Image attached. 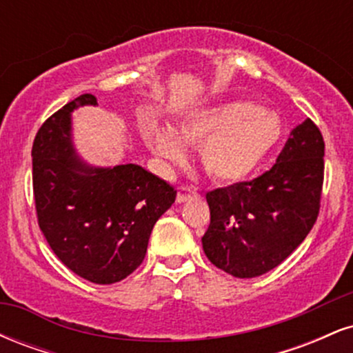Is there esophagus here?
<instances>
[{"label": "esophagus", "instance_id": "34e87169", "mask_svg": "<svg viewBox=\"0 0 353 353\" xmlns=\"http://www.w3.org/2000/svg\"><path fill=\"white\" fill-rule=\"evenodd\" d=\"M197 196L199 194H197L196 188H192V185H181V188H177V202H185Z\"/></svg>", "mask_w": 353, "mask_h": 353}]
</instances>
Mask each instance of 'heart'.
Masks as SVG:
<instances>
[{
	"label": "heart",
	"mask_w": 353,
	"mask_h": 353,
	"mask_svg": "<svg viewBox=\"0 0 353 353\" xmlns=\"http://www.w3.org/2000/svg\"><path fill=\"white\" fill-rule=\"evenodd\" d=\"M282 134L281 119L245 101L210 106L185 117L176 129L156 121L144 125V137L165 163H179L184 143L201 144L202 168L221 182L241 181L272 151Z\"/></svg>",
	"instance_id": "1"
}]
</instances>
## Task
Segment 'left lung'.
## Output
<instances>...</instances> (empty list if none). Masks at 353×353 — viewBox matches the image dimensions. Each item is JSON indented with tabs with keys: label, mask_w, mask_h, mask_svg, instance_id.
<instances>
[{
	"label": "left lung",
	"mask_w": 353,
	"mask_h": 353,
	"mask_svg": "<svg viewBox=\"0 0 353 353\" xmlns=\"http://www.w3.org/2000/svg\"><path fill=\"white\" fill-rule=\"evenodd\" d=\"M323 152L322 132L305 119L269 171L205 194L210 224L202 247L217 269L239 279L257 277L302 244L320 210Z\"/></svg>",
	"instance_id": "1"
}]
</instances>
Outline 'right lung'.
Listing matches in <instances>:
<instances>
[{
	"instance_id": "obj_1",
	"label": "right lung",
	"mask_w": 353,
	"mask_h": 353,
	"mask_svg": "<svg viewBox=\"0 0 353 353\" xmlns=\"http://www.w3.org/2000/svg\"><path fill=\"white\" fill-rule=\"evenodd\" d=\"M96 106L81 94L36 132L33 192L38 224L68 269L94 283H114L144 261L154 224L177 190L141 165L89 168L74 154L71 112Z\"/></svg>"
}]
</instances>
